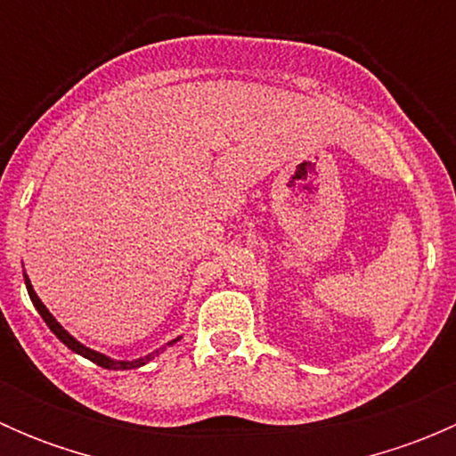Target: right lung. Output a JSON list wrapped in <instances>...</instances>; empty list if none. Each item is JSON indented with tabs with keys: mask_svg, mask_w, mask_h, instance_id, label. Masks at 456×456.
I'll use <instances>...</instances> for the list:
<instances>
[{
	"mask_svg": "<svg viewBox=\"0 0 456 456\" xmlns=\"http://www.w3.org/2000/svg\"><path fill=\"white\" fill-rule=\"evenodd\" d=\"M24 278H26V289H28V296H30L32 305H35V309L39 311V315H41V317H44V322H45V324H48V329L53 330V333L57 335V338L61 339V342L66 344V346L70 348V351L79 353V355H84L86 360L94 362L96 366H101V369H108V370H114V369H123V370H127V369H139V366L145 364L147 360H151V355H150V357H145V360H134V362H114V360H110V357L101 355V353L92 351V348H86L84 344H79V342H77V339L72 338V335L68 333V330L63 329V326L59 324V322L54 320L53 315H50V311L45 309V306H44V302H41L39 297H37V293H35V289H32V284H30L28 275L24 273ZM174 342H178V339H174ZM174 342H169V344H174Z\"/></svg>",
	"mask_w": 456,
	"mask_h": 456,
	"instance_id": "add662e5",
	"label": "right lung"
}]
</instances>
